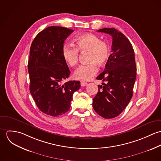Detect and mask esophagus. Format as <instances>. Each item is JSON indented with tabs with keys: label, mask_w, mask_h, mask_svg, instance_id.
<instances>
[{
	"label": "esophagus",
	"mask_w": 161,
	"mask_h": 161,
	"mask_svg": "<svg viewBox=\"0 0 161 161\" xmlns=\"http://www.w3.org/2000/svg\"><path fill=\"white\" fill-rule=\"evenodd\" d=\"M87 85V83L84 80H80V86L82 87H84V86H86Z\"/></svg>",
	"instance_id": "34e87169"
}]
</instances>
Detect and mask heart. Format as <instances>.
Instances as JSON below:
<instances>
[{
	"instance_id": "obj_1",
	"label": "heart",
	"mask_w": 161,
	"mask_h": 161,
	"mask_svg": "<svg viewBox=\"0 0 161 161\" xmlns=\"http://www.w3.org/2000/svg\"><path fill=\"white\" fill-rule=\"evenodd\" d=\"M75 46L64 45L62 48V55L64 61L70 67H74L78 63L79 51L88 52V64L80 66L74 73L76 79L89 80L97 74V65L104 66L110 56L109 44L91 33L79 35L74 39Z\"/></svg>"
}]
</instances>
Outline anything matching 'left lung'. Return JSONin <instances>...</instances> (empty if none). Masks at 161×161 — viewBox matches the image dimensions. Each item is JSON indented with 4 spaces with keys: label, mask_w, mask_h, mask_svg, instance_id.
<instances>
[{
    "label": "left lung",
    "mask_w": 161,
    "mask_h": 161,
    "mask_svg": "<svg viewBox=\"0 0 161 161\" xmlns=\"http://www.w3.org/2000/svg\"><path fill=\"white\" fill-rule=\"evenodd\" d=\"M97 31L110 35L112 46L105 68L97 77L106 83L98 86L92 106L100 116L110 119L119 115L133 97L136 77L135 53L128 39L116 29L105 28Z\"/></svg>",
    "instance_id": "obj_1"
}]
</instances>
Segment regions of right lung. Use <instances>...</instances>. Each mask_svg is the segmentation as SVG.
<instances>
[{
	"label": "right lung",
	"mask_w": 161,
	"mask_h": 161,
	"mask_svg": "<svg viewBox=\"0 0 161 161\" xmlns=\"http://www.w3.org/2000/svg\"><path fill=\"white\" fill-rule=\"evenodd\" d=\"M73 31L64 27L49 26L36 36L30 47V92L40 110L46 115L58 116L69 111L73 93L80 87L78 80L61 84L70 73L62 48Z\"/></svg>",
	"instance_id": "obj_1"
}]
</instances>
